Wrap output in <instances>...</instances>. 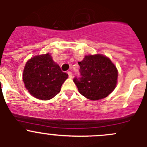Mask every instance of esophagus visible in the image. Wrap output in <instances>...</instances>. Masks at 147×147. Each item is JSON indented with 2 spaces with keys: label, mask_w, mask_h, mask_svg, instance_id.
Here are the masks:
<instances>
[{
  "label": "esophagus",
  "mask_w": 147,
  "mask_h": 147,
  "mask_svg": "<svg viewBox=\"0 0 147 147\" xmlns=\"http://www.w3.org/2000/svg\"><path fill=\"white\" fill-rule=\"evenodd\" d=\"M67 74H68V76H69V78H72V72H70V71H69V72H67Z\"/></svg>",
  "instance_id": "1"
}]
</instances>
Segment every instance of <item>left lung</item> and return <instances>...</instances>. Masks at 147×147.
Here are the masks:
<instances>
[{"mask_svg":"<svg viewBox=\"0 0 147 147\" xmlns=\"http://www.w3.org/2000/svg\"><path fill=\"white\" fill-rule=\"evenodd\" d=\"M78 64L82 77L73 81L82 95L95 101L113 92L117 83L118 70L109 57L102 54L88 55Z\"/></svg>","mask_w":147,"mask_h":147,"instance_id":"8db88e82","label":"left lung"}]
</instances>
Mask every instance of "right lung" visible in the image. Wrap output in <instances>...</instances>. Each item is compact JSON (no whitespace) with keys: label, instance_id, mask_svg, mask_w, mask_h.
<instances>
[{"label":"right lung","instance_id":"obj_1","mask_svg":"<svg viewBox=\"0 0 147 147\" xmlns=\"http://www.w3.org/2000/svg\"><path fill=\"white\" fill-rule=\"evenodd\" d=\"M67 78V74L62 72L50 53L31 57L23 73V82L30 94L42 100H49L57 95Z\"/></svg>","mask_w":147,"mask_h":147}]
</instances>
